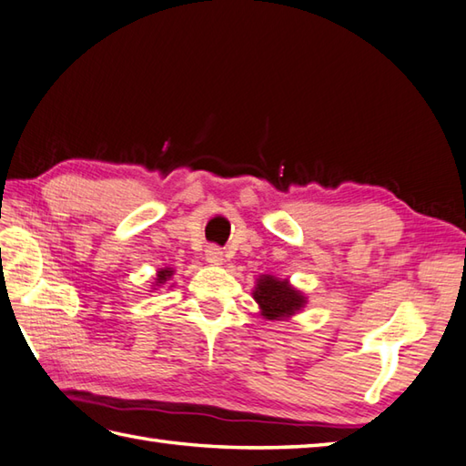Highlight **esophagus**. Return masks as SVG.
Returning <instances> with one entry per match:
<instances>
[{
	"mask_svg": "<svg viewBox=\"0 0 466 466\" xmlns=\"http://www.w3.org/2000/svg\"><path fill=\"white\" fill-rule=\"evenodd\" d=\"M205 258H207V261L211 263V265H221V263H223V251H221V247L208 245L207 249H205Z\"/></svg>",
	"mask_w": 466,
	"mask_h": 466,
	"instance_id": "1",
	"label": "esophagus"
}]
</instances>
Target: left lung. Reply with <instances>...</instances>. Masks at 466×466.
<instances>
[{"mask_svg": "<svg viewBox=\"0 0 466 466\" xmlns=\"http://www.w3.org/2000/svg\"><path fill=\"white\" fill-rule=\"evenodd\" d=\"M253 298L259 303L263 316L268 319L288 318L306 303V298L293 289L288 281H279L271 278V275H263L258 281Z\"/></svg>", "mask_w": 466, "mask_h": 466, "instance_id": "1", "label": "left lung"}]
</instances>
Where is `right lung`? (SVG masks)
I'll use <instances>...</instances> for the list:
<instances>
[{"label": "right lung", "mask_w": 466, "mask_h": 466, "mask_svg": "<svg viewBox=\"0 0 466 466\" xmlns=\"http://www.w3.org/2000/svg\"><path fill=\"white\" fill-rule=\"evenodd\" d=\"M170 275H173V271H170V269H160L158 271V275H157V286H158V283H165L168 278H170Z\"/></svg>", "instance_id": "add662e5"}]
</instances>
